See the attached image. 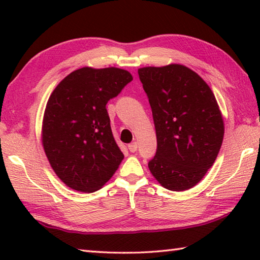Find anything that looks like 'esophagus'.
Listing matches in <instances>:
<instances>
[{
  "label": "esophagus",
  "instance_id": "1",
  "mask_svg": "<svg viewBox=\"0 0 260 260\" xmlns=\"http://www.w3.org/2000/svg\"><path fill=\"white\" fill-rule=\"evenodd\" d=\"M128 150H129L131 152H135L136 150H138V143L133 142V143L128 144Z\"/></svg>",
  "mask_w": 260,
  "mask_h": 260
}]
</instances>
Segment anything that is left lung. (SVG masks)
<instances>
[{
	"instance_id": "obj_1",
	"label": "left lung",
	"mask_w": 260,
	"mask_h": 260,
	"mask_svg": "<svg viewBox=\"0 0 260 260\" xmlns=\"http://www.w3.org/2000/svg\"><path fill=\"white\" fill-rule=\"evenodd\" d=\"M150 103L157 151L149 170L162 187L190 189L213 165L223 139V120L210 87L183 65L139 69Z\"/></svg>"
}]
</instances>
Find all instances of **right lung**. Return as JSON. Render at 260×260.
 <instances>
[{
  "label": "right lung",
  "instance_id": "1",
  "mask_svg": "<svg viewBox=\"0 0 260 260\" xmlns=\"http://www.w3.org/2000/svg\"><path fill=\"white\" fill-rule=\"evenodd\" d=\"M132 80L121 69L82 68L65 77L48 100L43 148L57 177L74 190H99L124 158L105 105Z\"/></svg>",
  "mask_w": 260,
  "mask_h": 260
}]
</instances>
